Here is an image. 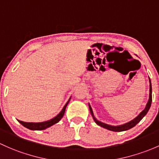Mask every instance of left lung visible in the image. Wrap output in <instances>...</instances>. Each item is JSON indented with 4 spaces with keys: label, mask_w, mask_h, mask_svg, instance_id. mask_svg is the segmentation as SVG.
Returning a JSON list of instances; mask_svg holds the SVG:
<instances>
[{
    "label": "left lung",
    "mask_w": 159,
    "mask_h": 159,
    "mask_svg": "<svg viewBox=\"0 0 159 159\" xmlns=\"http://www.w3.org/2000/svg\"><path fill=\"white\" fill-rule=\"evenodd\" d=\"M149 83H150V84H149V98H148V103H147L146 108H145V109L143 110V111H142L141 113H140L139 114L138 116H137L135 118V119L131 120V121L128 122V123H125V124L120 125V126H111V125L106 124V123H102V122L99 121V120H98L96 119V118L94 117V116H93V110H92V109H91V105L89 104L90 112H91V115H92L93 119V120H94L95 123H96L98 125V126H101V127L105 128V129H109V130H110V131H113V132L126 131V130H128V129H129L134 127V126H136L137 123H138L140 121V120L143 119V118L145 116H146V113H148V110H149L150 107H151L152 98V84H151V81H150V79H149Z\"/></svg>",
    "instance_id": "left-lung-1"
}]
</instances>
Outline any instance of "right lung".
<instances>
[{
    "instance_id": "add662e5",
    "label": "right lung",
    "mask_w": 159,
    "mask_h": 159,
    "mask_svg": "<svg viewBox=\"0 0 159 159\" xmlns=\"http://www.w3.org/2000/svg\"><path fill=\"white\" fill-rule=\"evenodd\" d=\"M70 100H71V98H69L68 102L66 103V105L64 106V107L62 108V110H61L59 113L56 116H55L54 118L52 119L47 120V121H45V122H42V123H26V122H23L21 121V120H18L20 124H22L24 127L29 129L31 130H43V129H46V128H49L52 125L56 124L57 123L61 118L63 117L64 116V113L66 112V107L68 105V102H69Z\"/></svg>"
}]
</instances>
